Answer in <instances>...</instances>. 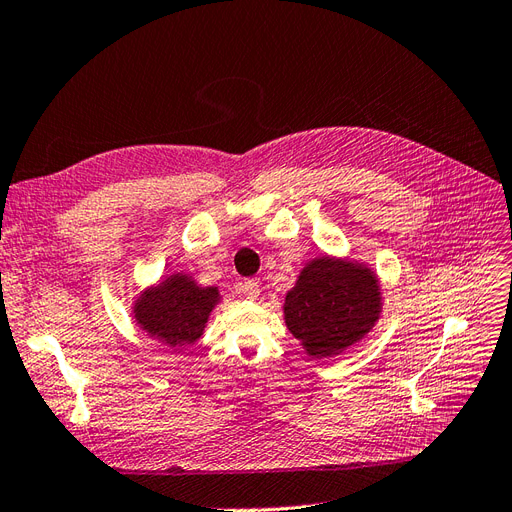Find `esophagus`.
<instances>
[{
    "label": "esophagus",
    "mask_w": 512,
    "mask_h": 512,
    "mask_svg": "<svg viewBox=\"0 0 512 512\" xmlns=\"http://www.w3.org/2000/svg\"><path fill=\"white\" fill-rule=\"evenodd\" d=\"M242 291H244V295H246V298H249V300H257L259 293H261L259 283H257V280H253V278L244 280V283H242Z\"/></svg>",
    "instance_id": "1"
}]
</instances>
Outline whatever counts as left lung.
<instances>
[{
    "label": "left lung",
    "mask_w": 512,
    "mask_h": 512,
    "mask_svg": "<svg viewBox=\"0 0 512 512\" xmlns=\"http://www.w3.org/2000/svg\"><path fill=\"white\" fill-rule=\"evenodd\" d=\"M283 315L310 357L340 355L364 340L381 319V280L364 261L315 257L287 291Z\"/></svg>",
    "instance_id": "left-lung-1"
}]
</instances>
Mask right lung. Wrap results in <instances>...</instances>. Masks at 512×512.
I'll return each instance as SVG.
<instances>
[{
  "label": "right lung",
  "instance_id": "right-lung-1",
  "mask_svg": "<svg viewBox=\"0 0 512 512\" xmlns=\"http://www.w3.org/2000/svg\"><path fill=\"white\" fill-rule=\"evenodd\" d=\"M221 300L217 287H204L193 276L174 272L142 289L131 304V315L148 338L183 351L204 336L210 312Z\"/></svg>",
  "mask_w": 512,
  "mask_h": 512
}]
</instances>
